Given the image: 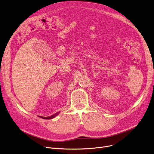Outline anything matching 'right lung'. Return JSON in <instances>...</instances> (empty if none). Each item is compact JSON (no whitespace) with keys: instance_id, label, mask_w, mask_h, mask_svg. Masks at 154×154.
<instances>
[{"instance_id":"right-lung-1","label":"right lung","mask_w":154,"mask_h":154,"mask_svg":"<svg viewBox=\"0 0 154 154\" xmlns=\"http://www.w3.org/2000/svg\"><path fill=\"white\" fill-rule=\"evenodd\" d=\"M59 112H57V113H55V114H54V115H52V116H50V117H42V116H39V117L42 118V119H52L55 117L57 116V115L59 114Z\"/></svg>"}]
</instances>
